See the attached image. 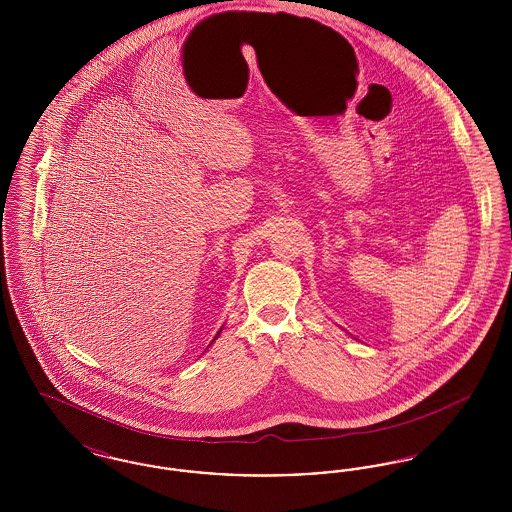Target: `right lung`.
<instances>
[{
  "label": "right lung",
  "instance_id": "1",
  "mask_svg": "<svg viewBox=\"0 0 512 512\" xmlns=\"http://www.w3.org/2000/svg\"><path fill=\"white\" fill-rule=\"evenodd\" d=\"M220 332H222V328H220L219 332H217V336H215V340H217V338H219ZM215 340H213V341H215ZM213 341H211V343H209V347H211V345H213Z\"/></svg>",
  "mask_w": 512,
  "mask_h": 512
}]
</instances>
